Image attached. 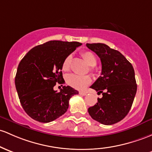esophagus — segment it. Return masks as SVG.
Here are the masks:
<instances>
[{"label":"esophagus","instance_id":"esophagus-1","mask_svg":"<svg viewBox=\"0 0 152 152\" xmlns=\"http://www.w3.org/2000/svg\"><path fill=\"white\" fill-rule=\"evenodd\" d=\"M79 94L82 95V96H85V95H86V92H85V91H79Z\"/></svg>","mask_w":152,"mask_h":152}]
</instances>
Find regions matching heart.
Instances as JSON below:
<instances>
[{"label":"heart","mask_w":152,"mask_h":152,"mask_svg":"<svg viewBox=\"0 0 152 152\" xmlns=\"http://www.w3.org/2000/svg\"><path fill=\"white\" fill-rule=\"evenodd\" d=\"M81 56L90 67H94L97 63L96 56L91 51H84L81 53ZM72 61V56L69 55L65 58L62 64V69L64 71L70 70ZM91 70L93 68H91ZM66 82L68 85L76 89L83 90L91 82V77L89 76H79L76 74H69L66 76Z\"/></svg>","instance_id":"1"}]
</instances>
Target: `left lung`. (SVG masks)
<instances>
[{
  "instance_id": "obj_1",
  "label": "left lung",
  "mask_w": 152,
  "mask_h": 152,
  "mask_svg": "<svg viewBox=\"0 0 152 152\" xmlns=\"http://www.w3.org/2000/svg\"><path fill=\"white\" fill-rule=\"evenodd\" d=\"M101 60V76L90 86L102 94L97 103L90 107V116L104 125L123 120L132 106L137 91L135 72L131 63L119 51L103 43H86Z\"/></svg>"
}]
</instances>
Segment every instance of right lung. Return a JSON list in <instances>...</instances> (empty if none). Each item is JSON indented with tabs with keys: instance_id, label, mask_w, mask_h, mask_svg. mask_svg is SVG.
Returning a JSON list of instances; mask_svg holds the SVG:
<instances>
[{
	"instance_id": "obj_1",
	"label": "right lung",
	"mask_w": 152,
	"mask_h": 152,
	"mask_svg": "<svg viewBox=\"0 0 152 152\" xmlns=\"http://www.w3.org/2000/svg\"><path fill=\"white\" fill-rule=\"evenodd\" d=\"M80 45L78 42H47L30 50L20 61L15 85L23 109L32 119L55 121L67 111L71 96L79 94L69 86H63L59 92L53 87L65 82L63 61Z\"/></svg>"
}]
</instances>
